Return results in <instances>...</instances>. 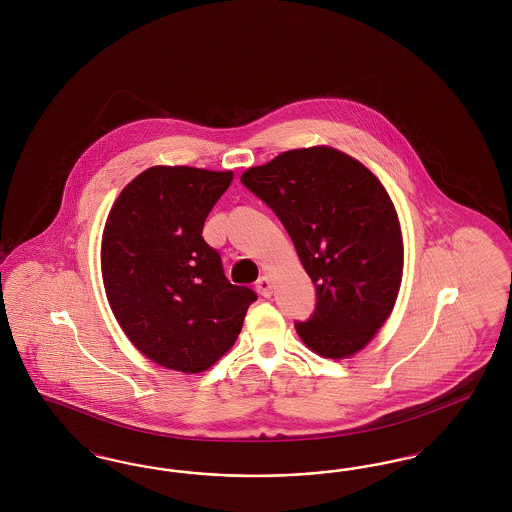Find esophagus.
I'll return each instance as SVG.
<instances>
[{"instance_id": "34e87169", "label": "esophagus", "mask_w": 512, "mask_h": 512, "mask_svg": "<svg viewBox=\"0 0 512 512\" xmlns=\"http://www.w3.org/2000/svg\"><path fill=\"white\" fill-rule=\"evenodd\" d=\"M257 292L261 293L263 297H270L272 295V280L268 276H261L257 282Z\"/></svg>"}]
</instances>
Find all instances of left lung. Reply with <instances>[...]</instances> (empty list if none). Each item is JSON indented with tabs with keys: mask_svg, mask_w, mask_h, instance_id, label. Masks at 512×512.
<instances>
[{
	"mask_svg": "<svg viewBox=\"0 0 512 512\" xmlns=\"http://www.w3.org/2000/svg\"><path fill=\"white\" fill-rule=\"evenodd\" d=\"M242 182L282 220L317 288L315 315L295 324L301 341L334 361L365 349L403 280L401 224L382 182L330 146L284 151Z\"/></svg>",
	"mask_w": 512,
	"mask_h": 512,
	"instance_id": "8db88e82",
	"label": "left lung"
}]
</instances>
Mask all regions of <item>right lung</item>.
Masks as SVG:
<instances>
[{
    "label": "right lung",
    "mask_w": 512,
    "mask_h": 512,
    "mask_svg": "<svg viewBox=\"0 0 512 512\" xmlns=\"http://www.w3.org/2000/svg\"><path fill=\"white\" fill-rule=\"evenodd\" d=\"M232 171L157 165L115 199L101 236L111 311L155 365L197 374L236 343L257 295L232 286L201 232Z\"/></svg>",
    "instance_id": "1"
}]
</instances>
